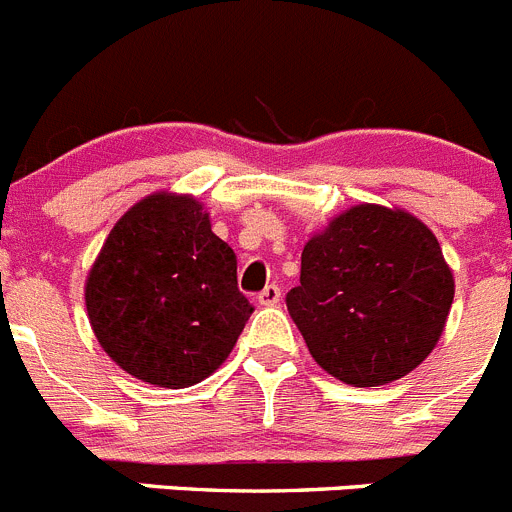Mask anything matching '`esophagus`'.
<instances>
[{"label":"esophagus","mask_w":512,"mask_h":512,"mask_svg":"<svg viewBox=\"0 0 512 512\" xmlns=\"http://www.w3.org/2000/svg\"><path fill=\"white\" fill-rule=\"evenodd\" d=\"M257 301H260V306H275V303H280V288L278 285H267L257 296Z\"/></svg>","instance_id":"1"}]
</instances>
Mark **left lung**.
<instances>
[{
    "label": "left lung",
    "instance_id": "1",
    "mask_svg": "<svg viewBox=\"0 0 512 512\" xmlns=\"http://www.w3.org/2000/svg\"><path fill=\"white\" fill-rule=\"evenodd\" d=\"M454 275L434 232L403 209L359 204L313 234L290 319L336 380L375 388L416 370L444 331Z\"/></svg>",
    "mask_w": 512,
    "mask_h": 512
}]
</instances>
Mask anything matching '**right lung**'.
I'll return each mask as SVG.
<instances>
[{
	"label": "right lung",
	"instance_id": "add662e5",
	"mask_svg": "<svg viewBox=\"0 0 512 512\" xmlns=\"http://www.w3.org/2000/svg\"><path fill=\"white\" fill-rule=\"evenodd\" d=\"M86 311L124 372L188 388L229 357L252 306L237 288V255L211 232L204 204L160 191L109 232L86 278Z\"/></svg>",
	"mask_w": 512,
	"mask_h": 512
}]
</instances>
